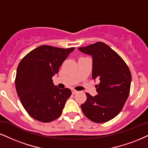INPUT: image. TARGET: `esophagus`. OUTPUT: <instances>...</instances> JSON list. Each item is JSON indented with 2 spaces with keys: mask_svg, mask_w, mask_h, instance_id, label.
<instances>
[{
  "mask_svg": "<svg viewBox=\"0 0 148 148\" xmlns=\"http://www.w3.org/2000/svg\"><path fill=\"white\" fill-rule=\"evenodd\" d=\"M77 92H78V91L74 90V89H73V90H72V94H73V95L76 94V93H77Z\"/></svg>",
  "mask_w": 148,
  "mask_h": 148,
  "instance_id": "esophagus-1",
  "label": "esophagus"
}]
</instances>
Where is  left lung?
Returning a JSON list of instances; mask_svg holds the SVG:
<instances>
[{
    "label": "left lung",
    "instance_id": "left-lung-1",
    "mask_svg": "<svg viewBox=\"0 0 148 148\" xmlns=\"http://www.w3.org/2000/svg\"><path fill=\"white\" fill-rule=\"evenodd\" d=\"M78 49L92 56V77L100 80L96 86L97 95L86 92L87 99L81 105L82 110L95 123L110 121L121 112L129 96L132 80L130 69L114 51L102 42Z\"/></svg>",
    "mask_w": 148,
    "mask_h": 148
}]
</instances>
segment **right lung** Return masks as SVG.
Instances as JSON below:
<instances>
[{"label":"right lung","mask_w":148,"mask_h":148,"mask_svg":"<svg viewBox=\"0 0 148 148\" xmlns=\"http://www.w3.org/2000/svg\"><path fill=\"white\" fill-rule=\"evenodd\" d=\"M74 49L42 45L20 62L15 79L16 92L32 118L48 123L61 115L71 90L58 88L52 77Z\"/></svg>","instance_id":"obj_1"}]
</instances>
